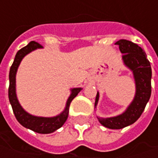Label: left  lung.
Listing matches in <instances>:
<instances>
[{
    "label": "left lung",
    "mask_w": 158,
    "mask_h": 158,
    "mask_svg": "<svg viewBox=\"0 0 158 158\" xmlns=\"http://www.w3.org/2000/svg\"><path fill=\"white\" fill-rule=\"evenodd\" d=\"M123 53L124 64L133 72L135 83V95L133 101L122 114L109 118L97 117L104 127L111 129H121L135 123L143 114L151 94V66L144 51L136 44L121 39L115 43ZM99 92L97 93L95 104L99 101Z\"/></svg>",
    "instance_id": "obj_1"
}]
</instances>
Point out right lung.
<instances>
[{"label": "right lung", "instance_id": "1", "mask_svg": "<svg viewBox=\"0 0 158 158\" xmlns=\"http://www.w3.org/2000/svg\"><path fill=\"white\" fill-rule=\"evenodd\" d=\"M41 44L36 42H30L28 45L22 48L17 52L15 60L9 71V87H8V99L9 102L12 106L15 116L18 123L23 125L24 128L33 130L34 132L39 134H50L56 131L57 129L61 128L64 123L68 118L69 107L72 101L76 96L78 95L82 88H73L71 89V94L69 96L68 100L66 101V106L64 110L59 114L58 115L54 117H39L32 115L25 111L24 109L20 105L19 101L16 97L15 93V75L19 66L20 63L23 58L29 54L30 52L35 51L36 49L42 48Z\"/></svg>", "mask_w": 158, "mask_h": 158}]
</instances>
